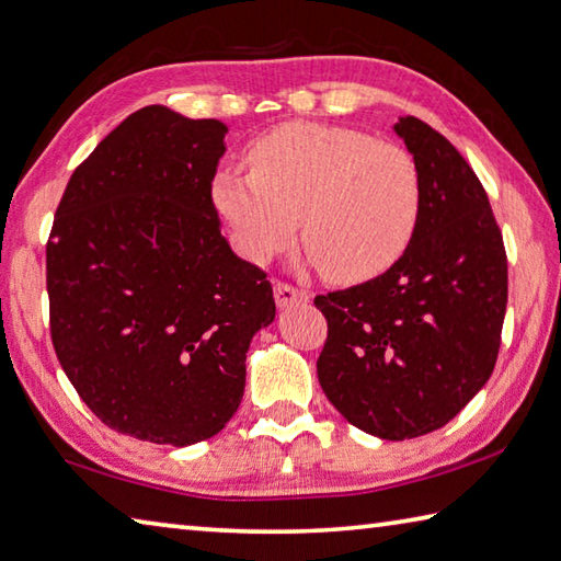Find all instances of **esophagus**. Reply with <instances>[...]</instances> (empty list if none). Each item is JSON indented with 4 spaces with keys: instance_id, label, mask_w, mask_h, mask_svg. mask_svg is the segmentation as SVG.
<instances>
[{
    "instance_id": "34e87169",
    "label": "esophagus",
    "mask_w": 561,
    "mask_h": 561,
    "mask_svg": "<svg viewBox=\"0 0 561 561\" xmlns=\"http://www.w3.org/2000/svg\"><path fill=\"white\" fill-rule=\"evenodd\" d=\"M273 295H276L278 308H293V305H305L310 300L308 293L293 288V285H288V283L273 285Z\"/></svg>"
}]
</instances>
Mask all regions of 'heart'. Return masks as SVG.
<instances>
[{"label":"heart","mask_w":561,"mask_h":561,"mask_svg":"<svg viewBox=\"0 0 561 561\" xmlns=\"http://www.w3.org/2000/svg\"><path fill=\"white\" fill-rule=\"evenodd\" d=\"M249 171L219 168L209 183L237 251L266 263L295 237L334 285L374 280L408 251L422 207L417 161L371 134L293 122L263 134Z\"/></svg>","instance_id":"b5f03b06"}]
</instances>
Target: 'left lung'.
I'll return each instance as SVG.
<instances>
[{
    "mask_svg": "<svg viewBox=\"0 0 561 561\" xmlns=\"http://www.w3.org/2000/svg\"><path fill=\"white\" fill-rule=\"evenodd\" d=\"M417 161L422 207L383 276L317 295L327 342L317 378L344 420L380 439L445 427L491 378L508 302V261L489 197L430 124L393 126Z\"/></svg>",
    "mask_w": 561,
    "mask_h": 561,
    "instance_id": "1",
    "label": "left lung"
}]
</instances>
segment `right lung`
Instances as JSON below:
<instances>
[{"label": "right lung", "mask_w": 561, "mask_h": 561, "mask_svg": "<svg viewBox=\"0 0 561 561\" xmlns=\"http://www.w3.org/2000/svg\"><path fill=\"white\" fill-rule=\"evenodd\" d=\"M227 124L151 104L72 173L46 247L50 340L104 425L187 447L234 417L266 273L221 237L209 183Z\"/></svg>", "instance_id": "obj_1"}]
</instances>
